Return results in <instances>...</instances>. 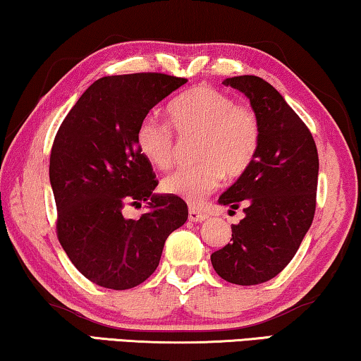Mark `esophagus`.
<instances>
[{
	"label": "esophagus",
	"instance_id": "34e87169",
	"mask_svg": "<svg viewBox=\"0 0 361 361\" xmlns=\"http://www.w3.org/2000/svg\"><path fill=\"white\" fill-rule=\"evenodd\" d=\"M208 218V213L203 210H198V208H190L189 210V221L192 223H202Z\"/></svg>",
	"mask_w": 361,
	"mask_h": 361
}]
</instances>
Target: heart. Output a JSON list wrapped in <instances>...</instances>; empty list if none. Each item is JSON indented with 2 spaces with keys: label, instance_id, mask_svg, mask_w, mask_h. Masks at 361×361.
I'll use <instances>...</instances> for the list:
<instances>
[{
  "label": "heart",
  "instance_id": "1",
  "mask_svg": "<svg viewBox=\"0 0 361 361\" xmlns=\"http://www.w3.org/2000/svg\"><path fill=\"white\" fill-rule=\"evenodd\" d=\"M169 117L182 138L197 137L193 158L198 164L168 176L161 189L192 205L205 200L221 177L236 179L244 174L257 154L260 125L255 114L210 86L192 87L177 96L169 106ZM172 127L148 117L137 132L140 153L161 171L171 168L174 161Z\"/></svg>",
  "mask_w": 361,
  "mask_h": 361
}]
</instances>
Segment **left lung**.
I'll return each instance as SVG.
<instances>
[{
	"mask_svg": "<svg viewBox=\"0 0 361 361\" xmlns=\"http://www.w3.org/2000/svg\"><path fill=\"white\" fill-rule=\"evenodd\" d=\"M224 86L243 92L260 125L257 154L247 171L218 198L244 218L231 224V243L212 254L223 280L259 285L295 257L316 210V143L283 96L259 76H234ZM229 210V212H231Z\"/></svg>",
	"mask_w": 361,
	"mask_h": 361,
	"instance_id": "left-lung-1",
	"label": "left lung"
}]
</instances>
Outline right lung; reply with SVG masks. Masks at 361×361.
I'll return each mask as SVG.
<instances>
[{"label": "right lung", "mask_w": 361, "mask_h": 361, "mask_svg": "<svg viewBox=\"0 0 361 361\" xmlns=\"http://www.w3.org/2000/svg\"><path fill=\"white\" fill-rule=\"evenodd\" d=\"M185 82L163 73L104 76L78 99L55 137L50 184L59 241L73 265L104 288L143 283L166 239L189 216L180 197L153 192L158 180L137 145L148 112ZM142 201L148 212L123 216L127 202Z\"/></svg>", "instance_id": "1"}]
</instances>
